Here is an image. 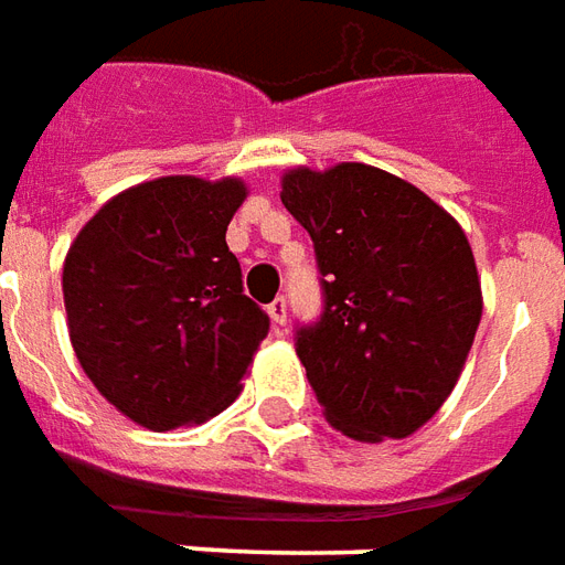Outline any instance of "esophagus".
Wrapping results in <instances>:
<instances>
[{"mask_svg": "<svg viewBox=\"0 0 565 565\" xmlns=\"http://www.w3.org/2000/svg\"><path fill=\"white\" fill-rule=\"evenodd\" d=\"M286 313H289V301H286L282 295H276L274 301L267 303V316L274 319L276 326H282V322H286Z\"/></svg>", "mask_w": 565, "mask_h": 565, "instance_id": "obj_1", "label": "esophagus"}]
</instances>
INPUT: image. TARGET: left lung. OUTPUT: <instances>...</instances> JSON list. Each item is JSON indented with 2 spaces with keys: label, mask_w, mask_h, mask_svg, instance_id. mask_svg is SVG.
<instances>
[{
  "label": "left lung",
  "mask_w": 565,
  "mask_h": 565,
  "mask_svg": "<svg viewBox=\"0 0 565 565\" xmlns=\"http://www.w3.org/2000/svg\"><path fill=\"white\" fill-rule=\"evenodd\" d=\"M310 234L322 313L295 350L328 423L355 441L407 438L454 392L481 322L462 227L419 188L367 163L282 175Z\"/></svg>",
  "instance_id": "1"
}]
</instances>
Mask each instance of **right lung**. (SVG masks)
<instances>
[{"mask_svg": "<svg viewBox=\"0 0 565 565\" xmlns=\"http://www.w3.org/2000/svg\"><path fill=\"white\" fill-rule=\"evenodd\" d=\"M243 200L239 179L167 175L111 198L70 246L75 355L103 398L146 429L222 414L270 328L225 243Z\"/></svg>", "mask_w": 565, "mask_h": 565, "instance_id": "add662e5", "label": "right lung"}]
</instances>
